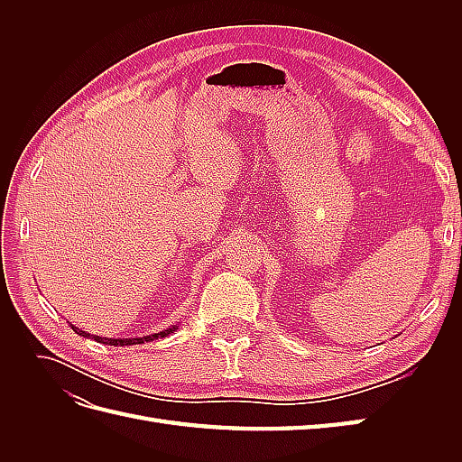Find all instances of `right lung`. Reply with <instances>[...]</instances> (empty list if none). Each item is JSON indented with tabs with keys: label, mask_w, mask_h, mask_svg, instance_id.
I'll return each instance as SVG.
<instances>
[{
	"label": "right lung",
	"mask_w": 462,
	"mask_h": 462,
	"mask_svg": "<svg viewBox=\"0 0 462 462\" xmlns=\"http://www.w3.org/2000/svg\"><path fill=\"white\" fill-rule=\"evenodd\" d=\"M71 328H73V331H75V333H79V335H80V337H90V333H87V331H82V329L75 328L73 324H71ZM177 328H179V326H171V328H167V329H163V331H160V333L144 335V337H131V339H111V337H100V335H92V339H94V341H97V343H104V345H114V346H125V345H143V343H150V341L158 339V337H165V335L173 333Z\"/></svg>",
	"instance_id": "obj_1"
}]
</instances>
